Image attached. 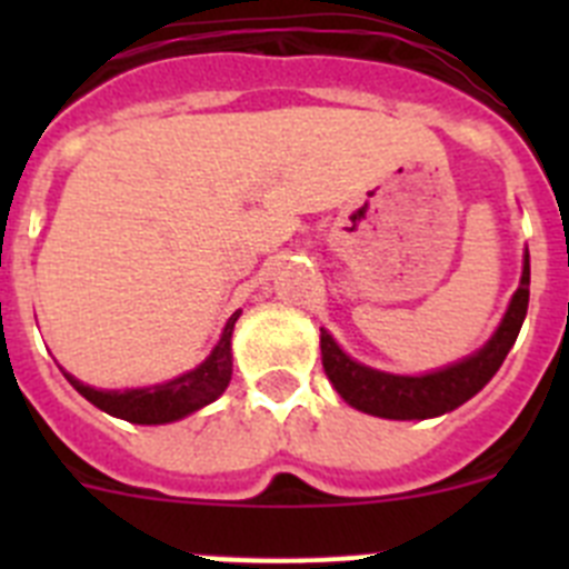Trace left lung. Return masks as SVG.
Returning <instances> with one entry per match:
<instances>
[{"mask_svg": "<svg viewBox=\"0 0 569 569\" xmlns=\"http://www.w3.org/2000/svg\"><path fill=\"white\" fill-rule=\"evenodd\" d=\"M527 301H530V256H525L521 284L512 293L499 330L470 359L427 376L381 373V370H370L341 353V347L330 339L328 330H321V365L341 399L361 413L401 421L433 419V416L465 405L496 376L501 361L510 353V347L516 345V336L527 316Z\"/></svg>", "mask_w": 569, "mask_h": 569, "instance_id": "8db88e82", "label": "left lung"}]
</instances>
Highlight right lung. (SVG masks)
<instances>
[{
  "instance_id": "add662e5",
  "label": "right lung",
  "mask_w": 569,
  "mask_h": 569,
  "mask_svg": "<svg viewBox=\"0 0 569 569\" xmlns=\"http://www.w3.org/2000/svg\"><path fill=\"white\" fill-rule=\"evenodd\" d=\"M236 319H239V310L230 316L222 339L202 365L179 379L164 381V385L139 387V390H97V387L82 385L70 373L64 376L90 405H97L99 410L116 416V419L133 421V425H168V421L196 413L199 407L210 405L224 393V387L230 385V373H233L230 336H233Z\"/></svg>"
}]
</instances>
